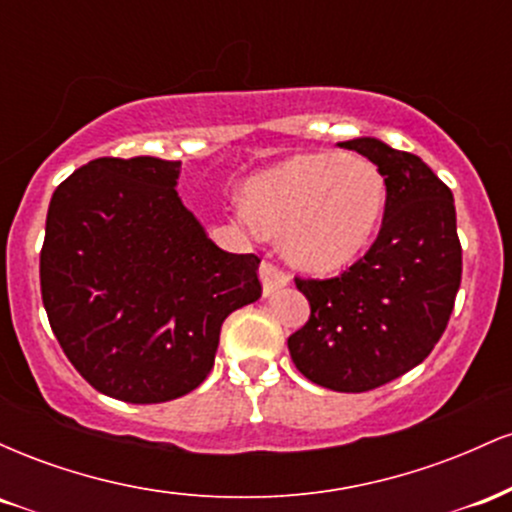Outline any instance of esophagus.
Listing matches in <instances>:
<instances>
[{"instance_id": "obj_1", "label": "esophagus", "mask_w": 512, "mask_h": 512, "mask_svg": "<svg viewBox=\"0 0 512 512\" xmlns=\"http://www.w3.org/2000/svg\"><path fill=\"white\" fill-rule=\"evenodd\" d=\"M260 279H262V289H264V296H272L279 289H284L286 284L291 281V276L284 272L281 267H276L274 262L264 260L260 264Z\"/></svg>"}]
</instances>
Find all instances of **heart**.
<instances>
[{"mask_svg": "<svg viewBox=\"0 0 512 512\" xmlns=\"http://www.w3.org/2000/svg\"><path fill=\"white\" fill-rule=\"evenodd\" d=\"M236 216L252 233H284L310 272H337L368 248L387 207L383 170L361 154H301L255 175Z\"/></svg>", "mask_w": 512, "mask_h": 512, "instance_id": "obj_1", "label": "heart"}]
</instances>
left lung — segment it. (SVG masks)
Returning <instances> with one entry per match:
<instances>
[{"label":"left lung","instance_id":"8db88e82","mask_svg":"<svg viewBox=\"0 0 512 512\" xmlns=\"http://www.w3.org/2000/svg\"><path fill=\"white\" fill-rule=\"evenodd\" d=\"M383 170L378 238L332 279H301L310 317L289 337L296 368L334 392H368L419 366L448 327L462 279L450 187L409 151L373 137L339 144Z\"/></svg>","mask_w":512,"mask_h":512}]
</instances>
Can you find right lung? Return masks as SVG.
<instances>
[{
  "mask_svg": "<svg viewBox=\"0 0 512 512\" xmlns=\"http://www.w3.org/2000/svg\"><path fill=\"white\" fill-rule=\"evenodd\" d=\"M178 175L180 161L96 158L57 187L45 221L52 332L88 385L129 404L202 385L223 320L262 296L260 257L211 243Z\"/></svg>",
  "mask_w": 512,
  "mask_h": 512,
  "instance_id": "right-lung-1",
  "label": "right lung"
}]
</instances>
